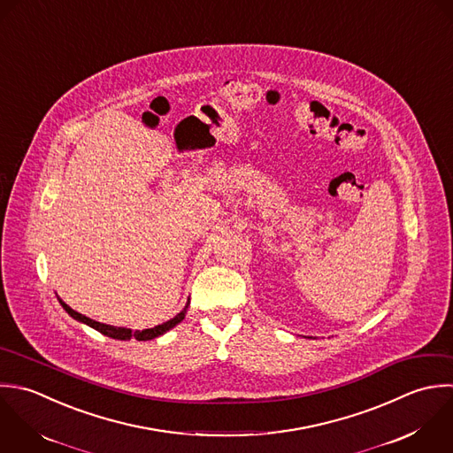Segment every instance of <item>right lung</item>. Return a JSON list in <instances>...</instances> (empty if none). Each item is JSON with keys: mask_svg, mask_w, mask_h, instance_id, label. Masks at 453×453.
<instances>
[{"mask_svg": "<svg viewBox=\"0 0 453 453\" xmlns=\"http://www.w3.org/2000/svg\"><path fill=\"white\" fill-rule=\"evenodd\" d=\"M58 300H59V298H58ZM59 303H61V307L68 312V316H72L75 321L84 323V325L95 328L96 332H100V334H104V335H107V337H111V339H118V341H130V339H135V341H151V339H155V337H158V335H164L165 332H169L171 328H174L178 323L183 321L190 300L187 302L185 309H183L180 314H176L173 319H169V321H165V323H162V325H158V326H155V328L142 330V332H139V330L134 332V330H130V328H116V326H111V325H104V323L93 321V319H89V318H86V316L75 312L73 309H70L65 302L59 300Z\"/></svg>", "mask_w": 453, "mask_h": 453, "instance_id": "right-lung-1", "label": "right lung"}]
</instances>
